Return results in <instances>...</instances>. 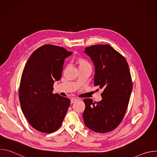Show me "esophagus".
Listing matches in <instances>:
<instances>
[{"label":"esophagus","mask_w":157,"mask_h":157,"mask_svg":"<svg viewBox=\"0 0 157 157\" xmlns=\"http://www.w3.org/2000/svg\"><path fill=\"white\" fill-rule=\"evenodd\" d=\"M78 99H77V98H72L71 99V104H73V103H74V102H75L76 101H77Z\"/></svg>","instance_id":"obj_1"}]
</instances>
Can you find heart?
<instances>
[{
  "instance_id": "b5f03b06",
  "label": "heart",
  "mask_w": 157,
  "mask_h": 157,
  "mask_svg": "<svg viewBox=\"0 0 157 157\" xmlns=\"http://www.w3.org/2000/svg\"><path fill=\"white\" fill-rule=\"evenodd\" d=\"M78 61H79V63L81 64H89L86 60H84V59H79V60H78Z\"/></svg>"
}]
</instances>
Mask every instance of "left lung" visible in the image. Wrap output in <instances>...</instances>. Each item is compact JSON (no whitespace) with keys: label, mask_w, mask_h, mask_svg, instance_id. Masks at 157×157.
Segmentation results:
<instances>
[{"label":"left lung","mask_w":157,"mask_h":157,"mask_svg":"<svg viewBox=\"0 0 157 157\" xmlns=\"http://www.w3.org/2000/svg\"><path fill=\"white\" fill-rule=\"evenodd\" d=\"M84 52L94 63V85L103 89L101 101L84 99V124L95 132H110L122 121L132 90L128 63L109 44L93 45Z\"/></svg>","instance_id":"8db88e82"}]
</instances>
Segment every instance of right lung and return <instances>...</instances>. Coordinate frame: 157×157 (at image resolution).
<instances>
[{"label":"right lung","mask_w":157,"mask_h":157,"mask_svg":"<svg viewBox=\"0 0 157 157\" xmlns=\"http://www.w3.org/2000/svg\"><path fill=\"white\" fill-rule=\"evenodd\" d=\"M73 52L45 44L31 55L24 69L19 87V100L31 126L43 133H52L61 125L70 100L52 94L55 81L61 78L64 59Z\"/></svg>","instance_id":"add662e5"}]
</instances>
